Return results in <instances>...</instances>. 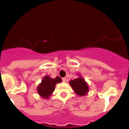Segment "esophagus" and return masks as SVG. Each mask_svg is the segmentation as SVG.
Masks as SVG:
<instances>
[{
  "label": "esophagus",
  "instance_id": "34e87169",
  "mask_svg": "<svg viewBox=\"0 0 129 129\" xmlns=\"http://www.w3.org/2000/svg\"><path fill=\"white\" fill-rule=\"evenodd\" d=\"M62 81H63V82H66V81H67V78H66V77H63V78H62Z\"/></svg>",
  "mask_w": 129,
  "mask_h": 129
}]
</instances>
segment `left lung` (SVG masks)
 I'll list each match as a JSON object with an SVG mask.
<instances>
[{
    "instance_id": "left-lung-1",
    "label": "left lung",
    "mask_w": 129,
    "mask_h": 129,
    "mask_svg": "<svg viewBox=\"0 0 129 129\" xmlns=\"http://www.w3.org/2000/svg\"><path fill=\"white\" fill-rule=\"evenodd\" d=\"M79 77L69 82L70 85L74 92L79 96H84L88 92L89 86L85 80L79 74Z\"/></svg>"
}]
</instances>
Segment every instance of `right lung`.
Returning a JSON list of instances; mask_svg holds the SVG:
<instances>
[{"instance_id":"obj_1","label":"right lung","mask_w":129,"mask_h":129,"mask_svg":"<svg viewBox=\"0 0 129 129\" xmlns=\"http://www.w3.org/2000/svg\"><path fill=\"white\" fill-rule=\"evenodd\" d=\"M61 82L62 79L58 76L54 79L51 78L49 76H45L37 87L38 94L45 99H48L55 89L56 84Z\"/></svg>"}]
</instances>
